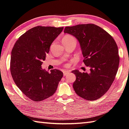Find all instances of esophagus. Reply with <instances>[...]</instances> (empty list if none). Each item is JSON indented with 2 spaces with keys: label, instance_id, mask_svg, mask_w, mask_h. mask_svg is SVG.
<instances>
[{
  "label": "esophagus",
  "instance_id": "34e87169",
  "mask_svg": "<svg viewBox=\"0 0 129 129\" xmlns=\"http://www.w3.org/2000/svg\"><path fill=\"white\" fill-rule=\"evenodd\" d=\"M68 73H69L68 71H63V74H64V76H66L67 74H68Z\"/></svg>",
  "mask_w": 129,
  "mask_h": 129
}]
</instances>
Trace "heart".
I'll use <instances>...</instances> for the list:
<instances>
[{"label": "heart", "mask_w": 129, "mask_h": 129, "mask_svg": "<svg viewBox=\"0 0 129 129\" xmlns=\"http://www.w3.org/2000/svg\"><path fill=\"white\" fill-rule=\"evenodd\" d=\"M73 37L71 36H68V35H67V36H65L64 38L62 39V41H66V40H68L69 39H71L73 38Z\"/></svg>", "instance_id": "1"}]
</instances>
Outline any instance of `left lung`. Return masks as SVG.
Segmentation results:
<instances>
[{
	"mask_svg": "<svg viewBox=\"0 0 129 129\" xmlns=\"http://www.w3.org/2000/svg\"><path fill=\"white\" fill-rule=\"evenodd\" d=\"M65 33L77 39L84 57L83 62L90 73L72 72L76 80L73 87L79 96L95 100L104 95L115 79L120 57L118 47L111 35L95 24H79L65 27Z\"/></svg>",
	"mask_w": 129,
	"mask_h": 129,
	"instance_id": "1",
	"label": "left lung"
}]
</instances>
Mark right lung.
Returning <instances> with one entry per match:
<instances>
[{"mask_svg": "<svg viewBox=\"0 0 129 129\" xmlns=\"http://www.w3.org/2000/svg\"><path fill=\"white\" fill-rule=\"evenodd\" d=\"M63 28L33 27L18 39L12 50V77L16 86L33 101L40 102L54 94L63 76L59 70L48 72L41 66L51 44Z\"/></svg>", "mask_w": 129, "mask_h": 129, "instance_id": "add662e5", "label": "right lung"}]
</instances>
